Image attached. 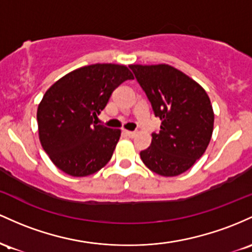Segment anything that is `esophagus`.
I'll list each match as a JSON object with an SVG mask.
<instances>
[{
  "mask_svg": "<svg viewBox=\"0 0 252 252\" xmlns=\"http://www.w3.org/2000/svg\"><path fill=\"white\" fill-rule=\"evenodd\" d=\"M125 134L128 135L129 138H133V137H135V134H137V132H134V131H125Z\"/></svg>",
  "mask_w": 252,
  "mask_h": 252,
  "instance_id": "1",
  "label": "esophagus"
}]
</instances>
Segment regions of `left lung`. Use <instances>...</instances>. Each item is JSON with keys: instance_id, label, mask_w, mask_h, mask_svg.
<instances>
[{"instance_id": "left-lung-1", "label": "left lung", "mask_w": 252, "mask_h": 252, "mask_svg": "<svg viewBox=\"0 0 252 252\" xmlns=\"http://www.w3.org/2000/svg\"><path fill=\"white\" fill-rule=\"evenodd\" d=\"M141 89L162 120L151 145L140 158L151 171L177 176L205 154L213 132L214 113L205 89L166 64L129 65Z\"/></svg>"}]
</instances>
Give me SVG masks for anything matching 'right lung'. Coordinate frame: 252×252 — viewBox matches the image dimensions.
Masks as SVG:
<instances>
[{
  "mask_svg": "<svg viewBox=\"0 0 252 252\" xmlns=\"http://www.w3.org/2000/svg\"><path fill=\"white\" fill-rule=\"evenodd\" d=\"M133 75L125 65L92 64L73 70L45 93L36 112L39 139L53 164L65 174H95L112 158L120 129L95 119L112 93Z\"/></svg>",
  "mask_w": 252,
  "mask_h": 252,
  "instance_id": "1",
  "label": "right lung"
}]
</instances>
